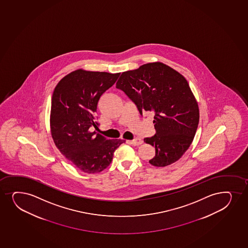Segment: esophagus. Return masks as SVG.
Segmentation results:
<instances>
[{
	"label": "esophagus",
	"instance_id": "esophagus-1",
	"mask_svg": "<svg viewBox=\"0 0 248 248\" xmlns=\"http://www.w3.org/2000/svg\"><path fill=\"white\" fill-rule=\"evenodd\" d=\"M127 142L130 143L131 145H139L142 143V140L137 138V139L132 140H127Z\"/></svg>",
	"mask_w": 248,
	"mask_h": 248
}]
</instances>
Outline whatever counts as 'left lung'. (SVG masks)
<instances>
[{"mask_svg":"<svg viewBox=\"0 0 248 248\" xmlns=\"http://www.w3.org/2000/svg\"><path fill=\"white\" fill-rule=\"evenodd\" d=\"M116 88L125 93L141 116L154 112L156 133L144 139L155 149L149 163L164 167L180 159L190 146L200 121L198 103L185 77L164 63H149L123 73Z\"/></svg>","mask_w":248,"mask_h":248,"instance_id":"8db88e82","label":"left lung"}]
</instances>
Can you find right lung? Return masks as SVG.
I'll return each instance as SVG.
<instances>
[{"label": "right lung", "mask_w": 248, "mask_h": 248, "mask_svg": "<svg viewBox=\"0 0 248 248\" xmlns=\"http://www.w3.org/2000/svg\"><path fill=\"white\" fill-rule=\"evenodd\" d=\"M120 74L78 69L60 80L52 96L50 129L60 152L80 170L99 173L111 164L114 151L125 142L92 132L100 97Z\"/></svg>", "instance_id": "obj_1"}]
</instances>
